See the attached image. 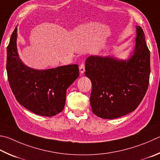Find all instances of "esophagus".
I'll return each instance as SVG.
<instances>
[{
	"instance_id": "1",
	"label": "esophagus",
	"mask_w": 160,
	"mask_h": 160,
	"mask_svg": "<svg viewBox=\"0 0 160 160\" xmlns=\"http://www.w3.org/2000/svg\"><path fill=\"white\" fill-rule=\"evenodd\" d=\"M79 71H80V74H83L84 72H85V64H84V63H82V64H81V65L80 66Z\"/></svg>"
}]
</instances>
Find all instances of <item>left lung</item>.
I'll return each mask as SVG.
<instances>
[{"label": "left lung", "instance_id": "1", "mask_svg": "<svg viewBox=\"0 0 160 160\" xmlns=\"http://www.w3.org/2000/svg\"><path fill=\"white\" fill-rule=\"evenodd\" d=\"M135 47L127 59L91 55L85 75L92 82V112L103 119H115L134 110L149 85L150 51L143 31L136 26Z\"/></svg>", "mask_w": 160, "mask_h": 160}]
</instances>
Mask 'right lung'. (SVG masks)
<instances>
[{"label":"right lung","instance_id":"1","mask_svg":"<svg viewBox=\"0 0 160 160\" xmlns=\"http://www.w3.org/2000/svg\"><path fill=\"white\" fill-rule=\"evenodd\" d=\"M17 28L7 48L8 82L17 101L38 115L52 117L62 111L66 90L79 76L77 64L54 68H31L22 62L17 52Z\"/></svg>","mask_w":160,"mask_h":160}]
</instances>
